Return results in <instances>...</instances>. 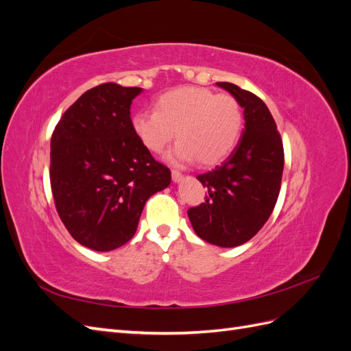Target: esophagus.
<instances>
[{"label":"esophagus","mask_w":351,"mask_h":351,"mask_svg":"<svg viewBox=\"0 0 351 351\" xmlns=\"http://www.w3.org/2000/svg\"><path fill=\"white\" fill-rule=\"evenodd\" d=\"M171 176H173V182L174 183H178V182H182V178H183V174L180 173V171H177V169H173L171 171Z\"/></svg>","instance_id":"obj_1"}]
</instances>
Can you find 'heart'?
<instances>
[{
  "mask_svg": "<svg viewBox=\"0 0 351 351\" xmlns=\"http://www.w3.org/2000/svg\"><path fill=\"white\" fill-rule=\"evenodd\" d=\"M243 124V110L234 97L195 86L168 90L156 99L155 111L132 117V129L149 152L161 154L177 133L180 141L167 156L173 164L224 161L236 147Z\"/></svg>",
  "mask_w": 351,
  "mask_h": 351,
  "instance_id": "b5f03b06",
  "label": "heart"
}]
</instances>
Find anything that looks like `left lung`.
Wrapping results in <instances>:
<instances>
[{
	"mask_svg": "<svg viewBox=\"0 0 351 351\" xmlns=\"http://www.w3.org/2000/svg\"><path fill=\"white\" fill-rule=\"evenodd\" d=\"M217 86L239 101L244 130L224 162L197 176L208 187V196L187 215L200 239L219 247H236L256 234L272 214L281 187L284 149L277 124L261 98L228 82Z\"/></svg>",
	"mask_w": 351,
	"mask_h": 351,
	"instance_id": "left-lung-1",
	"label": "left lung"
}]
</instances>
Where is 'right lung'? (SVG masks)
Here are the masks:
<instances>
[{
    "label": "right lung",
    "mask_w": 351,
    "mask_h": 351,
    "mask_svg": "<svg viewBox=\"0 0 351 351\" xmlns=\"http://www.w3.org/2000/svg\"><path fill=\"white\" fill-rule=\"evenodd\" d=\"M142 88L104 83L62 114L51 137L49 178L71 237L97 252L129 241L146 200L171 183L132 129V101Z\"/></svg>",
    "instance_id": "1"
}]
</instances>
